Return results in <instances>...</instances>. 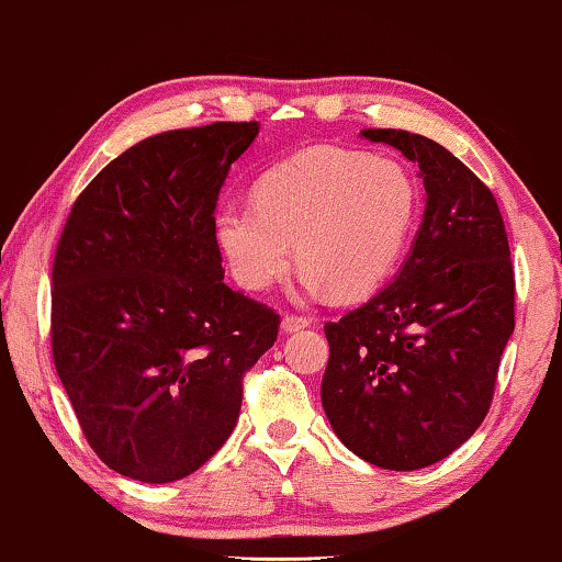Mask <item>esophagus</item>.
Masks as SVG:
<instances>
[{"instance_id":"obj_1","label":"esophagus","mask_w":562,"mask_h":562,"mask_svg":"<svg viewBox=\"0 0 562 562\" xmlns=\"http://www.w3.org/2000/svg\"><path fill=\"white\" fill-rule=\"evenodd\" d=\"M307 325H310V321H307V317H303V315H284L282 323H280V328L284 333H297V330H305Z\"/></svg>"}]
</instances>
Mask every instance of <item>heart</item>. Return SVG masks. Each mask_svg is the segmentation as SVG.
<instances>
[{
	"label": "heart",
	"mask_w": 562,
	"mask_h": 562,
	"mask_svg": "<svg viewBox=\"0 0 562 562\" xmlns=\"http://www.w3.org/2000/svg\"><path fill=\"white\" fill-rule=\"evenodd\" d=\"M422 194L393 158L313 148L262 176L255 204H224L216 239L241 288L267 290L295 259L307 290L371 295L412 241Z\"/></svg>",
	"instance_id": "heart-1"
}]
</instances>
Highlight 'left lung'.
Returning a JSON list of instances; mask_svg holds the SVG:
<instances>
[{
  "instance_id": "left-lung-1",
  "label": "left lung",
  "mask_w": 562,
  "mask_h": 562,
  "mask_svg": "<svg viewBox=\"0 0 562 562\" xmlns=\"http://www.w3.org/2000/svg\"><path fill=\"white\" fill-rule=\"evenodd\" d=\"M361 136L418 164L426 209L396 280L325 323L321 398L356 457L412 472L449 457L487 416L515 330V272L495 196L454 154L408 131Z\"/></svg>"
}]
</instances>
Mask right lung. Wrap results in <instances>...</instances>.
Wrapping results in <instances>:
<instances>
[{"label": "right lung", "instance_id": "right-lung-1", "mask_svg": "<svg viewBox=\"0 0 562 562\" xmlns=\"http://www.w3.org/2000/svg\"><path fill=\"white\" fill-rule=\"evenodd\" d=\"M259 123L150 136L72 204L53 265V358L103 462L164 484L229 439L280 315L224 282L214 209Z\"/></svg>", "mask_w": 562, "mask_h": 562}]
</instances>
